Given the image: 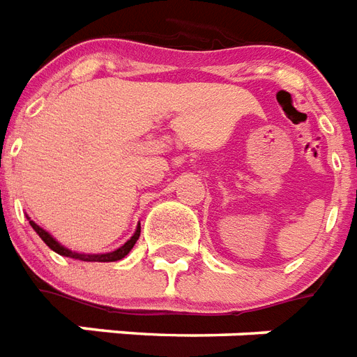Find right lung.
Listing matches in <instances>:
<instances>
[{
  "mask_svg": "<svg viewBox=\"0 0 357 357\" xmlns=\"http://www.w3.org/2000/svg\"><path fill=\"white\" fill-rule=\"evenodd\" d=\"M27 219H29V225L33 227L34 232L38 234L40 238H42V241H44V243L47 245L51 250H55L56 255L66 256V258L81 259V261H118V259L125 258V256L129 255L139 238V227H138L136 228V232L132 234V238H130L125 245H121L119 249L112 250V252H105V255H84V252H77V250H71V249H68V247H64V245H61L55 238H53V236H51L50 232H47V230H44V228L38 227V225L34 223V221H31V218H27Z\"/></svg>",
  "mask_w": 357,
  "mask_h": 357,
  "instance_id": "right-lung-1",
  "label": "right lung"
}]
</instances>
